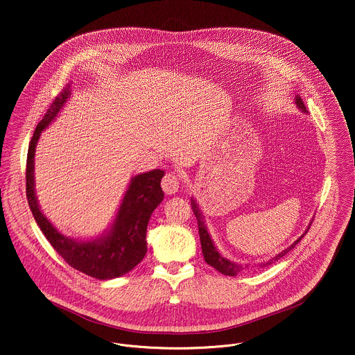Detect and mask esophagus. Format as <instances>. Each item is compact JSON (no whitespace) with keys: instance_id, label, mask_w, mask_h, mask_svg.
I'll use <instances>...</instances> for the list:
<instances>
[{"instance_id":"34e87169","label":"esophagus","mask_w":355,"mask_h":355,"mask_svg":"<svg viewBox=\"0 0 355 355\" xmlns=\"http://www.w3.org/2000/svg\"><path fill=\"white\" fill-rule=\"evenodd\" d=\"M162 189L166 194H175L178 191V187H180V178L177 174L174 173H166V175L162 178Z\"/></svg>"}]
</instances>
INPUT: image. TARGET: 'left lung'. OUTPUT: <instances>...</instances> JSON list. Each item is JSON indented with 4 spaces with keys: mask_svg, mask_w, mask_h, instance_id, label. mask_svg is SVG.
Masks as SVG:
<instances>
[{
    "mask_svg": "<svg viewBox=\"0 0 355 355\" xmlns=\"http://www.w3.org/2000/svg\"><path fill=\"white\" fill-rule=\"evenodd\" d=\"M295 103H297V107H298L302 113H307L306 106H304V102H302L301 97H300L298 94H297V97H295ZM191 209H193V213L196 214V218H197V222H198V232H200V239H201V248H202L203 258H205L206 263L210 265V266H213L216 270L220 271V272L225 274V275L236 277L238 272H241V271L243 270V266L239 265V263L233 262V261H230V259H227V258H225V257L217 250V248L214 246V243H213V241H211V236H210L209 232H207L202 210L198 207V203H197V201H196L194 198H191ZM307 230H309V227L306 229V232H304L302 236H300L297 241H294L293 245H290L285 250H282L281 253L277 254L275 257H272L271 259L266 261V262L258 263V268H261V269H262V268H266V266H269L271 263L277 262L278 259H281L284 255H286L291 249L295 248V245L302 239V236L307 233Z\"/></svg>",
    "mask_w": 355,
    "mask_h": 355,
    "instance_id": "left-lung-1",
    "label": "left lung"
}]
</instances>
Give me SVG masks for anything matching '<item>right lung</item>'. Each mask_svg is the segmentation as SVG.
<instances>
[{
    "label": "right lung",
    "instance_id": "right-lung-1",
    "mask_svg": "<svg viewBox=\"0 0 355 355\" xmlns=\"http://www.w3.org/2000/svg\"><path fill=\"white\" fill-rule=\"evenodd\" d=\"M71 96L70 84L54 98L34 130L26 159V198L34 220L53 249L71 268L97 279H113L133 270L148 252L146 229L154 209L162 202L164 170L154 169L133 177L112 226L101 236L77 241L61 234L41 211L34 189V154L41 133L58 116Z\"/></svg>",
    "mask_w": 355,
    "mask_h": 355
}]
</instances>
